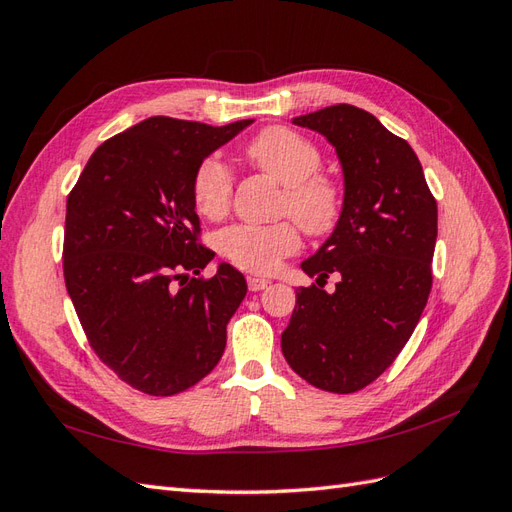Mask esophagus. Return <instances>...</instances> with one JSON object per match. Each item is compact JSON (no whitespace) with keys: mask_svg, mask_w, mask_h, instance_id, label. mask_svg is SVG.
Masks as SVG:
<instances>
[{"mask_svg":"<svg viewBox=\"0 0 512 512\" xmlns=\"http://www.w3.org/2000/svg\"><path fill=\"white\" fill-rule=\"evenodd\" d=\"M271 282L265 280V277H258V275H247V288H250L252 292H258V290H265Z\"/></svg>","mask_w":512,"mask_h":512,"instance_id":"esophagus-1","label":"esophagus"}]
</instances>
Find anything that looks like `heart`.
<instances>
[{"instance_id": "1", "label": "heart", "mask_w": 512, "mask_h": 512, "mask_svg": "<svg viewBox=\"0 0 512 512\" xmlns=\"http://www.w3.org/2000/svg\"><path fill=\"white\" fill-rule=\"evenodd\" d=\"M245 156L267 177L284 185L282 211L290 213L312 237H324L342 218V188L327 175H318L320 151L288 128H267L245 147ZM232 181L220 158H207L192 179L196 211L207 220H220L230 207ZM301 235L294 222L267 226L237 224L218 235L220 254L243 271L271 273L299 250Z\"/></svg>"}]
</instances>
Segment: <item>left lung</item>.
<instances>
[{
  "label": "left lung",
  "mask_w": 512,
  "mask_h": 512,
  "mask_svg": "<svg viewBox=\"0 0 512 512\" xmlns=\"http://www.w3.org/2000/svg\"><path fill=\"white\" fill-rule=\"evenodd\" d=\"M335 147L344 175L342 218L301 269L326 283L297 288L282 333L288 365L309 384L354 393L406 346L431 290L438 205L412 147L363 108L335 104L292 119Z\"/></svg>",
  "instance_id": "obj_1"
}]
</instances>
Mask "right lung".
<instances>
[{"mask_svg": "<svg viewBox=\"0 0 512 512\" xmlns=\"http://www.w3.org/2000/svg\"><path fill=\"white\" fill-rule=\"evenodd\" d=\"M252 121L149 117L91 153L68 196V294L102 363L147 395L190 389L224 354L247 284L226 262L196 277L215 254L196 241L192 179Z\"/></svg>", "mask_w": 512, "mask_h": 512, "instance_id": "add662e5", "label": "right lung"}]
</instances>
